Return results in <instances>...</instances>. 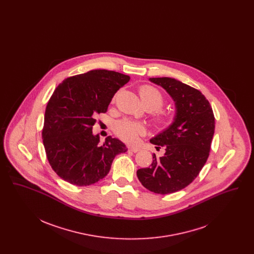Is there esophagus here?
Wrapping results in <instances>:
<instances>
[{
	"label": "esophagus",
	"mask_w": 254,
	"mask_h": 254,
	"mask_svg": "<svg viewBox=\"0 0 254 254\" xmlns=\"http://www.w3.org/2000/svg\"><path fill=\"white\" fill-rule=\"evenodd\" d=\"M141 149H140V147H138V146H129L128 147V151H132L134 153H136V152H138V151H140Z\"/></svg>",
	"instance_id": "esophagus-1"
}]
</instances>
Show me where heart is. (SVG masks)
<instances>
[{"mask_svg":"<svg viewBox=\"0 0 254 254\" xmlns=\"http://www.w3.org/2000/svg\"><path fill=\"white\" fill-rule=\"evenodd\" d=\"M139 94L145 107L150 110H155L153 114L154 122L160 127H166L172 120L171 114L161 109L165 104V97L157 87L150 85H142L139 89ZM113 98L112 103L115 102ZM114 130L116 135L125 142L134 143L138 137L145 133V126L142 123L130 119H123L115 124Z\"/></svg>","mask_w":254,"mask_h":254,"instance_id":"obj_1","label":"heart"}]
</instances>
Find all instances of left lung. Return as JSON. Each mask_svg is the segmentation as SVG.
Returning a JSON list of instances; mask_svg holds the SVG:
<instances>
[{"label": "left lung", "mask_w": 254, "mask_h": 254, "mask_svg": "<svg viewBox=\"0 0 254 254\" xmlns=\"http://www.w3.org/2000/svg\"><path fill=\"white\" fill-rule=\"evenodd\" d=\"M175 101L176 116L167 130L150 140L162 157L153 154L149 168L137 170L146 190L158 194L176 192L198 176L209 155L215 118L209 102L201 91L169 77L150 78Z\"/></svg>", "instance_id": "8db88e82"}]
</instances>
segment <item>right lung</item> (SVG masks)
<instances>
[{"instance_id": "right-lung-1", "label": "right lung", "mask_w": 254, "mask_h": 254, "mask_svg": "<svg viewBox=\"0 0 254 254\" xmlns=\"http://www.w3.org/2000/svg\"><path fill=\"white\" fill-rule=\"evenodd\" d=\"M122 73L95 69L64 79L50 97L42 130L49 165L63 180L79 187L100 181L127 146L108 137L100 145L92 127L114 94L129 81Z\"/></svg>"}]
</instances>
